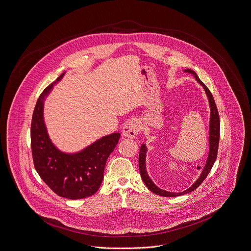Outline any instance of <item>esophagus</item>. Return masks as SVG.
Here are the masks:
<instances>
[{
  "mask_svg": "<svg viewBox=\"0 0 251 251\" xmlns=\"http://www.w3.org/2000/svg\"><path fill=\"white\" fill-rule=\"evenodd\" d=\"M139 133V124L136 120H130L126 122L122 128L123 136L131 139H135Z\"/></svg>",
  "mask_w": 251,
  "mask_h": 251,
  "instance_id": "34e87169",
  "label": "esophagus"
}]
</instances>
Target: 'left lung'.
Segmentation results:
<instances>
[{
	"instance_id": "left-lung-1",
	"label": "left lung",
	"mask_w": 251,
	"mask_h": 251,
	"mask_svg": "<svg viewBox=\"0 0 251 251\" xmlns=\"http://www.w3.org/2000/svg\"><path fill=\"white\" fill-rule=\"evenodd\" d=\"M184 72L186 73H190L195 77L196 82L199 84H201L205 90V93L207 95L208 98V102H209V106H210V120H209V154L207 157V161L206 164L203 167L201 174L199 175V177L197 178V180L195 183L186 191L181 192V193H171V192H167L165 190L160 189L159 187H157L154 182L152 181V179L149 177L147 170H146V153L148 151L146 144L142 143L141 147L139 149V172H140V176L144 182V184L146 185V187L154 194L156 195H161V196H166V197H170V196H179V195H186L189 194L193 191H195L197 187L200 186V184L204 181V179L207 177V175L209 174V172L211 171L212 167L214 166L216 159H217V155H218V148H219V141H220V127H221V123H220V116H219V112L214 100V97L212 95V93L210 92V90L208 89V87L203 84L200 79L198 78V76L196 75L195 71L191 70V69H185Z\"/></svg>"
}]
</instances>
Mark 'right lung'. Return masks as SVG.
Listing matches in <instances>:
<instances>
[{"mask_svg":"<svg viewBox=\"0 0 251 251\" xmlns=\"http://www.w3.org/2000/svg\"><path fill=\"white\" fill-rule=\"evenodd\" d=\"M64 74L46 87L36 102L30 126L31 153L37 173L54 193L68 199H82L98 191L107 160L120 134L104 136L73 153L63 152L56 147L44 121V102Z\"/></svg>","mask_w":251,"mask_h":251,"instance_id":"right-lung-1","label":"right lung"}]
</instances>
